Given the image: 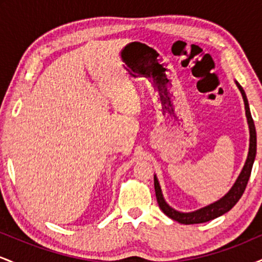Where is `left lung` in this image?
Masks as SVG:
<instances>
[{"label":"left lung","instance_id":"left-lung-1","mask_svg":"<svg viewBox=\"0 0 262 262\" xmlns=\"http://www.w3.org/2000/svg\"><path fill=\"white\" fill-rule=\"evenodd\" d=\"M235 85L239 89L240 93L243 96V100H244L245 104V116L246 119H248V125H249V133H250V139H249V152L248 158H246V161L243 166L242 171H240L239 176L234 182V185L231 186V188L227 193L224 194L221 200L215 201V202L208 204V206L203 207V208H200L197 210H193V212L183 213L179 212V210L173 209L172 207H170L169 204L166 203L164 196H162V191L160 187V183L158 181V177L154 175V186H155V193H156V200H158L159 207L167 217H170L173 221L179 222L181 224H198V223H204V222H209L212 219L221 217L224 213L229 212V210L233 208L234 206L237 203V201L240 200V197L244 193L246 185H248L249 177H250L252 165H254L255 156H256V130H255V124L254 121H252V117L250 113V108H249V102L248 98H246L245 91L243 90V87L239 85V82L235 81Z\"/></svg>","mask_w":262,"mask_h":262}]
</instances>
